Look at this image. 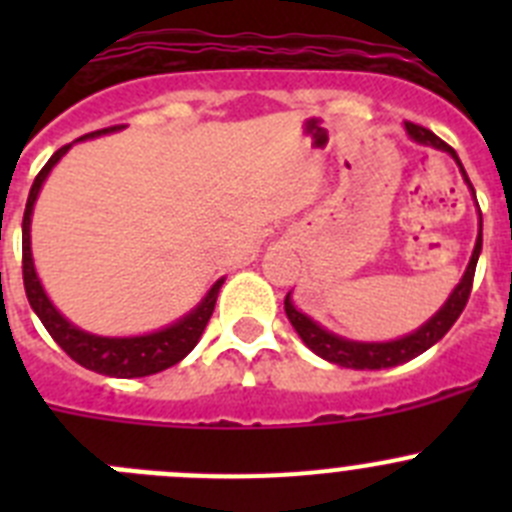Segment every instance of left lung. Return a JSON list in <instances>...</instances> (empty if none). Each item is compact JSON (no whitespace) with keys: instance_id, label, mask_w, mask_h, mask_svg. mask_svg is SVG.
Returning a JSON list of instances; mask_svg holds the SVG:
<instances>
[{"instance_id":"1","label":"left lung","mask_w":512,"mask_h":512,"mask_svg":"<svg viewBox=\"0 0 512 512\" xmlns=\"http://www.w3.org/2000/svg\"><path fill=\"white\" fill-rule=\"evenodd\" d=\"M405 130H408L410 138H413L415 143H420V146H433L438 148V151L449 153L456 164H459L461 176H464V182H467V187L472 189L474 194L472 182H469L467 171H464V166H461L454 148L446 146L438 135H433L431 130L420 128V125H415V122H405ZM474 200H477V197H474ZM479 253H482V212H479V233H477V243H474L472 259H469L467 271H464L461 282L456 284L454 292L449 295V300L443 302L441 310H438L433 318L425 320L418 330H413V333H408V336L395 338V341H351V338L338 336V333H333V330L315 323L310 315L297 310L295 302H292V292L284 297V312H287L289 323H292V328L297 330V336L302 338V343L310 348L312 354H318L320 359L330 361V364L346 366V369H390V366H400L405 364V361L420 356L423 351H428L431 346H436V343L449 333L451 325L456 323L461 310L467 307L469 292H472L474 269H477Z\"/></svg>"}]
</instances>
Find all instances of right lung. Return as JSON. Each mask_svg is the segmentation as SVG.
<instances>
[{"label": "right lung", "mask_w": 512, "mask_h": 512, "mask_svg": "<svg viewBox=\"0 0 512 512\" xmlns=\"http://www.w3.org/2000/svg\"><path fill=\"white\" fill-rule=\"evenodd\" d=\"M122 130V125L115 128L94 130V133L84 135L79 140L87 138H99V135L115 133ZM74 146L58 148L48 164L40 169V174L35 176L30 194H27L25 215H22V282H25V295L30 307L35 310V315L40 318V323L45 325V330L51 333L53 341L76 361L84 369H92L97 374H107V377L117 379H133V377H148V374H158L169 369V366L179 364L184 356L197 346V341L205 333L207 323L212 318V310H215L217 292L223 287L225 279H217L207 295L202 297L200 305L192 307V310L179 318L176 323L166 325L161 330H153V333H143V336H97V333H89V330H81L79 325H74L71 320H66L61 312L56 310V305L51 302V297L45 295L43 284H40L38 271H35L33 251H30V220H33V207L38 200L40 187L45 184L48 174H51L53 166L66 156V151Z\"/></svg>", "instance_id": "1"}]
</instances>
